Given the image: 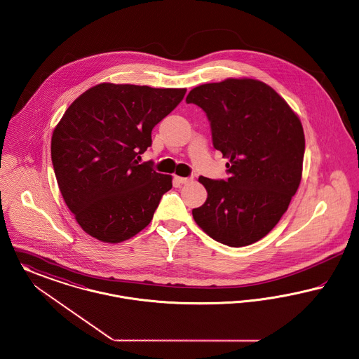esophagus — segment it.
<instances>
[{"mask_svg":"<svg viewBox=\"0 0 359 359\" xmlns=\"http://www.w3.org/2000/svg\"><path fill=\"white\" fill-rule=\"evenodd\" d=\"M174 180H175V182H178V184H189L191 180L190 178H185V177H178V175H175L174 177Z\"/></svg>","mask_w":359,"mask_h":359,"instance_id":"obj_1","label":"esophagus"}]
</instances>
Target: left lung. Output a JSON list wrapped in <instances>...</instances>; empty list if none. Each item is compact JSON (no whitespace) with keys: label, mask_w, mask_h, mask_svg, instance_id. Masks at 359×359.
<instances>
[{"label":"left lung","mask_w":359,"mask_h":359,"mask_svg":"<svg viewBox=\"0 0 359 359\" xmlns=\"http://www.w3.org/2000/svg\"><path fill=\"white\" fill-rule=\"evenodd\" d=\"M208 116L213 147L228 158L226 181L200 177L204 205L191 210L205 233L229 247L252 245L280 222L302 181L305 137L299 116L273 88L226 78L189 92Z\"/></svg>","instance_id":"obj_1"}]
</instances>
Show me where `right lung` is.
<instances>
[{
  "label": "right lung",
  "mask_w": 359,
  "mask_h": 359,
  "mask_svg": "<svg viewBox=\"0 0 359 359\" xmlns=\"http://www.w3.org/2000/svg\"><path fill=\"white\" fill-rule=\"evenodd\" d=\"M187 89L98 83L79 95L57 123L51 159L57 187L81 228L120 243L150 224L171 175L139 165L152 128Z\"/></svg>",
  "instance_id": "add662e5"
}]
</instances>
